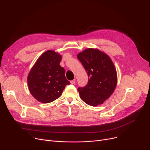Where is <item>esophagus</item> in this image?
I'll return each instance as SVG.
<instances>
[{
    "mask_svg": "<svg viewBox=\"0 0 150 150\" xmlns=\"http://www.w3.org/2000/svg\"><path fill=\"white\" fill-rule=\"evenodd\" d=\"M75 83H76V80H75V79H74V80H72V81H70V83L72 84H75Z\"/></svg>",
    "mask_w": 150,
    "mask_h": 150,
    "instance_id": "1",
    "label": "esophagus"
}]
</instances>
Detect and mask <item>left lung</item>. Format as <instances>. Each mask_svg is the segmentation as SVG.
I'll use <instances>...</instances> for the list:
<instances>
[{"instance_id": "8db88e82", "label": "left lung", "mask_w": 150, "mask_h": 150, "mask_svg": "<svg viewBox=\"0 0 150 150\" xmlns=\"http://www.w3.org/2000/svg\"><path fill=\"white\" fill-rule=\"evenodd\" d=\"M88 74L89 80L84 88H78L81 99L92 106L103 104L114 92L117 75L111 59L97 49L88 48L77 54Z\"/></svg>"}]
</instances>
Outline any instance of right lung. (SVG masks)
Returning a JSON list of instances; mask_svg holds the SVG:
<instances>
[{"label": "right lung", "mask_w": 150, "mask_h": 150, "mask_svg": "<svg viewBox=\"0 0 150 150\" xmlns=\"http://www.w3.org/2000/svg\"><path fill=\"white\" fill-rule=\"evenodd\" d=\"M61 55L53 50L42 54L30 70L27 77L29 91L38 101L49 103L58 98L66 86L70 84L65 70L59 63Z\"/></svg>", "instance_id": "right-lung-1"}]
</instances>
